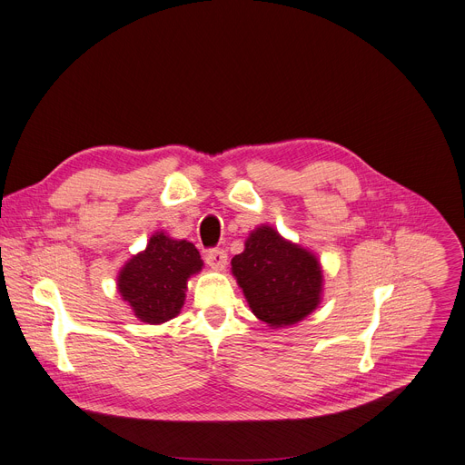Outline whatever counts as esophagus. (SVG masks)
<instances>
[{
	"label": "esophagus",
	"mask_w": 465,
	"mask_h": 465,
	"mask_svg": "<svg viewBox=\"0 0 465 465\" xmlns=\"http://www.w3.org/2000/svg\"><path fill=\"white\" fill-rule=\"evenodd\" d=\"M204 261L210 268H216V270H223L225 264H227V253L223 252V249L220 247H212L206 252L204 255Z\"/></svg>",
	"instance_id": "obj_1"
}]
</instances>
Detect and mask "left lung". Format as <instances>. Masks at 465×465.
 Masks as SVG:
<instances>
[{
  "mask_svg": "<svg viewBox=\"0 0 465 465\" xmlns=\"http://www.w3.org/2000/svg\"><path fill=\"white\" fill-rule=\"evenodd\" d=\"M232 273L249 307L270 326H291L320 302L322 270L318 261L272 227H259L232 259Z\"/></svg>",
  "mask_w": 465,
  "mask_h": 465,
  "instance_id": "obj_1",
  "label": "left lung"
}]
</instances>
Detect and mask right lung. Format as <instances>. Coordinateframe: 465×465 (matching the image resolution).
<instances>
[{
  "mask_svg": "<svg viewBox=\"0 0 465 465\" xmlns=\"http://www.w3.org/2000/svg\"><path fill=\"white\" fill-rule=\"evenodd\" d=\"M203 266L192 242L154 234L143 253L130 259L119 275V292L137 318L162 324L181 312L186 281Z\"/></svg>",
  "mask_w": 465,
  "mask_h": 465,
  "instance_id": "obj_1",
  "label": "right lung"
}]
</instances>
